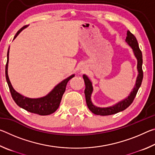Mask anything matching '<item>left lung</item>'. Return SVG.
Returning a JSON list of instances; mask_svg holds the SVG:
<instances>
[{"instance_id":"8db88e82","label":"left lung","mask_w":155,"mask_h":155,"mask_svg":"<svg viewBox=\"0 0 155 155\" xmlns=\"http://www.w3.org/2000/svg\"><path fill=\"white\" fill-rule=\"evenodd\" d=\"M127 36L126 38V42L129 45L131 48L133 49V53L137 60V72L138 74L136 79L135 85L133 87V90L131 91L129 96L124 98L122 101L118 102L115 104H114L113 106L108 107H99L95 106L91 102V96L93 92V86L92 83L90 81V78H88L87 75L83 74V78L84 79V82L85 84V95L86 99V103L89 109L93 113V114L99 115H113L117 113L124 111L127 107L130 105V104L133 103V100L135 98L136 94H137L139 88L140 87L141 82L143 79V70H142V53L139 48L138 42L137 39L129 31H127Z\"/></svg>"}]
</instances>
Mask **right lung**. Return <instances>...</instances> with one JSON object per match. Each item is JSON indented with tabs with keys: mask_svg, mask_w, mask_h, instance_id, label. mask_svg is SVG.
I'll list each match as a JSON object with an SVG mask.
<instances>
[{
	"mask_svg": "<svg viewBox=\"0 0 155 155\" xmlns=\"http://www.w3.org/2000/svg\"><path fill=\"white\" fill-rule=\"evenodd\" d=\"M26 27H23L18 31L14 40ZM9 53V48L7 51V61L6 67H5V77H6V80L9 87L10 92H11L12 96L15 103L21 108L27 110V111L40 115H50L57 111V109L59 108L60 103H61L63 94L65 91L67 83L72 78L74 77V74H72L69 77L62 81L61 83L57 84L46 96L38 98H28V97L22 96V94L17 92L12 87V83L10 82L8 76Z\"/></svg>",
	"mask_w": 155,
	"mask_h": 155,
	"instance_id": "right-lung-1",
	"label": "right lung"
}]
</instances>
